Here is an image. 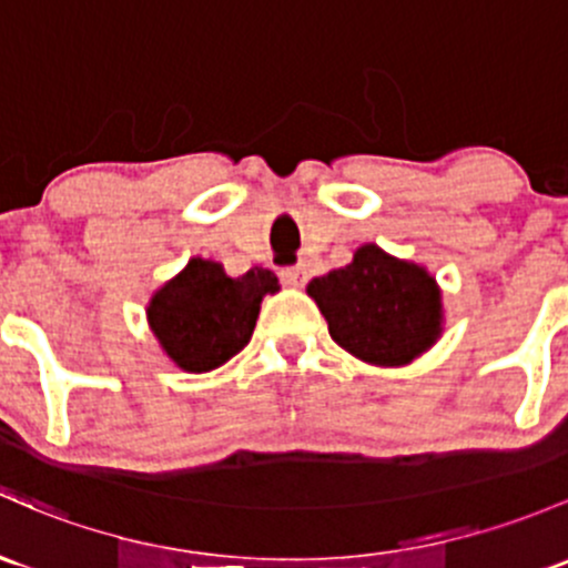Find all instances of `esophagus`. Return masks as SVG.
Segmentation results:
<instances>
[{"label":"esophagus","instance_id":"esophagus-1","mask_svg":"<svg viewBox=\"0 0 568 568\" xmlns=\"http://www.w3.org/2000/svg\"><path fill=\"white\" fill-rule=\"evenodd\" d=\"M280 280H283L285 285H291V288H302V285L307 283V268L285 266V268H280Z\"/></svg>","mask_w":568,"mask_h":568}]
</instances>
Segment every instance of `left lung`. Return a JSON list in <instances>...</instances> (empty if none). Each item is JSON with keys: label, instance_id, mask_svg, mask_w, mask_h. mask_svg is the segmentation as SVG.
Here are the masks:
<instances>
[{"label": "left lung", "instance_id": "8db88e82", "mask_svg": "<svg viewBox=\"0 0 568 568\" xmlns=\"http://www.w3.org/2000/svg\"><path fill=\"white\" fill-rule=\"evenodd\" d=\"M339 348L378 367H403L444 329L440 288L425 266L362 244L348 266L307 285Z\"/></svg>", "mask_w": 568, "mask_h": 568}]
</instances>
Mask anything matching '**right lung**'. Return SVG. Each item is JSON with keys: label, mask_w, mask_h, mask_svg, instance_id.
<instances>
[{"label": "right lung", "mask_w": 568, "mask_h": 568, "mask_svg": "<svg viewBox=\"0 0 568 568\" xmlns=\"http://www.w3.org/2000/svg\"><path fill=\"white\" fill-rule=\"evenodd\" d=\"M280 283L268 268H250L229 277L223 264L190 258L149 300L146 318L160 348L184 373H209L250 343L261 302L277 294Z\"/></svg>", "instance_id": "right-lung-1"}]
</instances>
